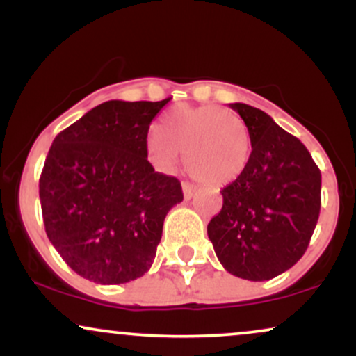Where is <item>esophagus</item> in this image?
Returning <instances> with one entry per match:
<instances>
[{"mask_svg":"<svg viewBox=\"0 0 356 356\" xmlns=\"http://www.w3.org/2000/svg\"><path fill=\"white\" fill-rule=\"evenodd\" d=\"M182 192H184V199H186V201H189L192 195H194L195 186L191 182H182Z\"/></svg>","mask_w":356,"mask_h":356,"instance_id":"1","label":"esophagus"}]
</instances>
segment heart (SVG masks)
Returning a JSON list of instances; mask_svg holds the SVG:
<instances>
[{
	"mask_svg": "<svg viewBox=\"0 0 356 356\" xmlns=\"http://www.w3.org/2000/svg\"><path fill=\"white\" fill-rule=\"evenodd\" d=\"M145 149L159 169L172 170L184 152L194 177L211 186H226L246 170L251 137L243 118L232 110L179 105L165 113L161 130H149Z\"/></svg>",
	"mask_w": 356,
	"mask_h": 356,
	"instance_id": "heart-1",
	"label": "heart"
}]
</instances>
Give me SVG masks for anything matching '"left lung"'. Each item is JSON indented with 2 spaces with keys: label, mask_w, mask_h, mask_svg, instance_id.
<instances>
[{
  "label": "left lung",
  "mask_w": 356,
  "mask_h": 356,
  "mask_svg": "<svg viewBox=\"0 0 356 356\" xmlns=\"http://www.w3.org/2000/svg\"><path fill=\"white\" fill-rule=\"evenodd\" d=\"M251 137V159L220 191L222 209L207 224L216 256L231 275L268 281L305 254L321 207V172L308 149L263 110L231 104Z\"/></svg>",
  "instance_id": "obj_1"
}]
</instances>
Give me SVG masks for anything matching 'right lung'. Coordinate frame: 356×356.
I'll return each mask as SVG.
<instances>
[{"label":"right lung","instance_id":"add662e5","mask_svg":"<svg viewBox=\"0 0 356 356\" xmlns=\"http://www.w3.org/2000/svg\"><path fill=\"white\" fill-rule=\"evenodd\" d=\"M108 100L55 137L40 177L44 231L76 275L122 284L149 271L181 182L147 161L150 122L169 104Z\"/></svg>","mask_w":356,"mask_h":356}]
</instances>
